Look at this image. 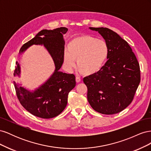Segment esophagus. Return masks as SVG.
I'll list each match as a JSON object with an SVG mask.
<instances>
[{
    "label": "esophagus",
    "instance_id": "34e87169",
    "mask_svg": "<svg viewBox=\"0 0 151 151\" xmlns=\"http://www.w3.org/2000/svg\"><path fill=\"white\" fill-rule=\"evenodd\" d=\"M76 83H80L81 82V79L79 78V77H76Z\"/></svg>",
    "mask_w": 151,
    "mask_h": 151
}]
</instances>
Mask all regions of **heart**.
Returning a JSON list of instances; mask_svg holds the SVG:
<instances>
[{
  "label": "heart",
  "mask_w": 151,
  "mask_h": 151,
  "mask_svg": "<svg viewBox=\"0 0 151 151\" xmlns=\"http://www.w3.org/2000/svg\"><path fill=\"white\" fill-rule=\"evenodd\" d=\"M109 48L103 40L91 35H81L71 40L63 54V63L71 69L75 66L85 76L98 72L107 60Z\"/></svg>",
  "instance_id": "b5f03b06"
}]
</instances>
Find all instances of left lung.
Wrapping results in <instances>:
<instances>
[{
	"label": "left lung",
	"mask_w": 151,
	"mask_h": 151,
	"mask_svg": "<svg viewBox=\"0 0 151 151\" xmlns=\"http://www.w3.org/2000/svg\"><path fill=\"white\" fill-rule=\"evenodd\" d=\"M98 31L109 48L108 60L98 72L84 78L88 102L104 115L118 113L134 99L140 81L139 63L130 45L107 28H89Z\"/></svg>",
	"instance_id": "left-lung-1"
}]
</instances>
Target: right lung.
I'll list each match as a JSON object with an SVG mask.
<instances>
[{"mask_svg":"<svg viewBox=\"0 0 151 151\" xmlns=\"http://www.w3.org/2000/svg\"><path fill=\"white\" fill-rule=\"evenodd\" d=\"M68 29L60 27L53 30L43 29L19 50L21 55L33 45H43L52 57L55 69L49 79L34 91H30L14 81L18 99L27 111L40 118H52L58 116L67 104L68 94L76 86L74 74L60 70L63 62L65 42L63 35ZM14 76L20 77L21 66L16 62Z\"/></svg>","mask_w":151,"mask_h":151,"instance_id":"1","label":"right lung"}]
</instances>
